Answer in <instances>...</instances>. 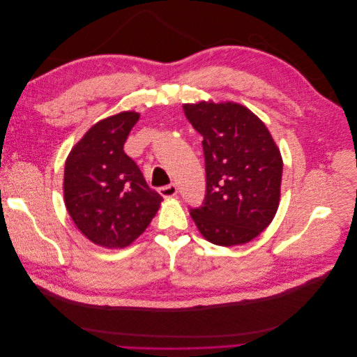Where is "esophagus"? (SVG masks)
I'll return each mask as SVG.
<instances>
[{
	"label": "esophagus",
	"mask_w": 357,
	"mask_h": 357,
	"mask_svg": "<svg viewBox=\"0 0 357 357\" xmlns=\"http://www.w3.org/2000/svg\"><path fill=\"white\" fill-rule=\"evenodd\" d=\"M158 192H159L160 195L164 197V198H171V197H176L178 190H177V186L174 185V183H171V185H168V186L159 188Z\"/></svg>",
	"instance_id": "34e87169"
}]
</instances>
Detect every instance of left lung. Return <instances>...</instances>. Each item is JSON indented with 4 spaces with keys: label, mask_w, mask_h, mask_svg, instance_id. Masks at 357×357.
<instances>
[{
    "label": "left lung",
    "mask_w": 357,
    "mask_h": 357,
    "mask_svg": "<svg viewBox=\"0 0 357 357\" xmlns=\"http://www.w3.org/2000/svg\"><path fill=\"white\" fill-rule=\"evenodd\" d=\"M202 135L205 197L190 215L205 240L218 245L252 241L278 208L283 160L264 122L235 102L183 107Z\"/></svg>",
    "instance_id": "obj_1"
}]
</instances>
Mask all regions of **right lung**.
Returning a JSON list of instances; mask_svg holds the SVG:
<instances>
[{
	"instance_id": "obj_1",
	"label": "right lung",
	"mask_w": 357,
	"mask_h": 357,
	"mask_svg": "<svg viewBox=\"0 0 357 357\" xmlns=\"http://www.w3.org/2000/svg\"><path fill=\"white\" fill-rule=\"evenodd\" d=\"M139 114L123 112L95 123L70 152L63 198L73 222L96 245L122 248L142 235L162 197L146 183L123 144Z\"/></svg>"
}]
</instances>
